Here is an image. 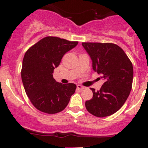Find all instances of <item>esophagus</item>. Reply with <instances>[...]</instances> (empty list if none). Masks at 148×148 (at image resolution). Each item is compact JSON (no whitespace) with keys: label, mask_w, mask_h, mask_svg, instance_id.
<instances>
[{"label":"esophagus","mask_w":148,"mask_h":148,"mask_svg":"<svg viewBox=\"0 0 148 148\" xmlns=\"http://www.w3.org/2000/svg\"><path fill=\"white\" fill-rule=\"evenodd\" d=\"M77 89H79V90H83V89H84V86H82V85H79V84L77 85Z\"/></svg>","instance_id":"obj_1"}]
</instances>
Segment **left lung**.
Returning a JSON list of instances; mask_svg holds the SVG:
<instances>
[{"mask_svg": "<svg viewBox=\"0 0 148 148\" xmlns=\"http://www.w3.org/2000/svg\"><path fill=\"white\" fill-rule=\"evenodd\" d=\"M82 46L92 59L93 70L104 80L99 91L91 88L93 97L85 102L86 110L98 117L112 115L123 106L132 89V62L114 44L84 42Z\"/></svg>", "mask_w": 148, "mask_h": 148, "instance_id": "8db88e82", "label": "left lung"}]
</instances>
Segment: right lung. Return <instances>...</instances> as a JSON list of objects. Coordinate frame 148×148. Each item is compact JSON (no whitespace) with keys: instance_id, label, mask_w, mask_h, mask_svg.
Returning <instances> with one entry per match:
<instances>
[{"instance_id":"obj_1","label":"right lung","mask_w":148,"mask_h":148,"mask_svg":"<svg viewBox=\"0 0 148 148\" xmlns=\"http://www.w3.org/2000/svg\"><path fill=\"white\" fill-rule=\"evenodd\" d=\"M78 44L59 37L47 36L28 49L23 59L21 79L33 105L39 111L56 114L69 104L77 86L62 84L53 77L64 55Z\"/></svg>"}]
</instances>
